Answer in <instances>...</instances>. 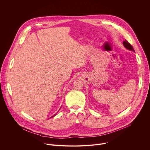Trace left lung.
I'll use <instances>...</instances> for the list:
<instances>
[{
    "label": "left lung",
    "instance_id": "left-lung-1",
    "mask_svg": "<svg viewBox=\"0 0 150 150\" xmlns=\"http://www.w3.org/2000/svg\"><path fill=\"white\" fill-rule=\"evenodd\" d=\"M123 45L124 47H125L126 49L135 52L134 49V48L132 47V46L130 45V43H129V42H128V41H126V40L123 42Z\"/></svg>",
    "mask_w": 150,
    "mask_h": 150
}]
</instances>
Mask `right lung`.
<instances>
[{
  "mask_svg": "<svg viewBox=\"0 0 150 150\" xmlns=\"http://www.w3.org/2000/svg\"><path fill=\"white\" fill-rule=\"evenodd\" d=\"M59 110H60V109H59ZM57 113H56V114H54V115H53V116H52V117H54V116H56V114H57Z\"/></svg>",
  "mask_w": 150,
  "mask_h": 150,
  "instance_id": "1",
  "label": "right lung"
}]
</instances>
